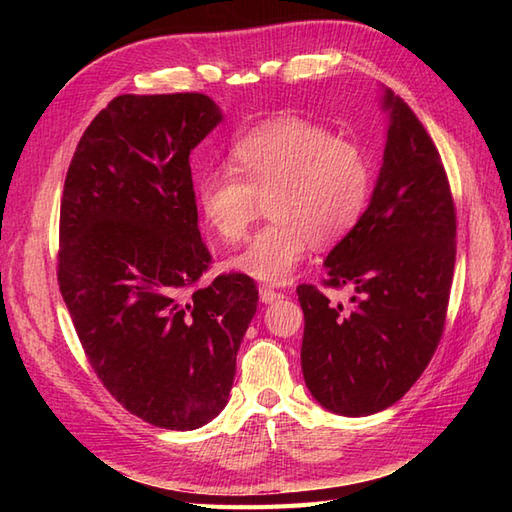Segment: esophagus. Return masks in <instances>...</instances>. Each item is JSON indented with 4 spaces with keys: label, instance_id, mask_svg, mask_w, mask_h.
Returning a JSON list of instances; mask_svg holds the SVG:
<instances>
[{
    "label": "esophagus",
    "instance_id": "1",
    "mask_svg": "<svg viewBox=\"0 0 512 512\" xmlns=\"http://www.w3.org/2000/svg\"><path fill=\"white\" fill-rule=\"evenodd\" d=\"M259 299H262V303H275L279 299H284V292H279L275 288H268V286H262V288H259Z\"/></svg>",
    "mask_w": 512,
    "mask_h": 512
}]
</instances>
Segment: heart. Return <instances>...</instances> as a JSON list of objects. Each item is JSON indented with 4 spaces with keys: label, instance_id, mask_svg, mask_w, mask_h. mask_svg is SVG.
<instances>
[{
    "label": "heart",
    "instance_id": "heart-1",
    "mask_svg": "<svg viewBox=\"0 0 512 512\" xmlns=\"http://www.w3.org/2000/svg\"><path fill=\"white\" fill-rule=\"evenodd\" d=\"M365 149L299 116L250 129L228 151V173H204L195 202L211 231L239 242L266 204L270 222L226 268L262 284H286L310 242L339 244L361 222L372 195Z\"/></svg>",
    "mask_w": 512,
    "mask_h": 512
}]
</instances>
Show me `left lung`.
Wrapping results in <instances>:
<instances>
[{
  "instance_id": "left-lung-1",
  "label": "left lung",
  "mask_w": 512,
  "mask_h": 512,
  "mask_svg": "<svg viewBox=\"0 0 512 512\" xmlns=\"http://www.w3.org/2000/svg\"><path fill=\"white\" fill-rule=\"evenodd\" d=\"M387 143L365 215L323 266L352 306L297 288L301 369L312 398L347 418L394 405L440 343L455 266V209L436 145L409 105L383 90Z\"/></svg>"
}]
</instances>
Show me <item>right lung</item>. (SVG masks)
Instances as JSON below:
<instances>
[{
	"label": "right lung",
	"mask_w": 512,
	"mask_h": 512,
	"mask_svg": "<svg viewBox=\"0 0 512 512\" xmlns=\"http://www.w3.org/2000/svg\"><path fill=\"white\" fill-rule=\"evenodd\" d=\"M222 123L206 94H123L85 129L63 184L59 288L105 389L162 429L211 422L231 394L259 292L195 288L211 255L189 156Z\"/></svg>",
	"instance_id": "add662e5"
}]
</instances>
